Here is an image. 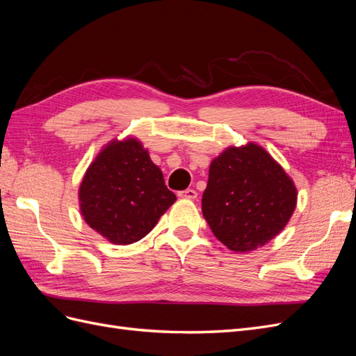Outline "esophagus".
<instances>
[{"instance_id": "34e87169", "label": "esophagus", "mask_w": 356, "mask_h": 356, "mask_svg": "<svg viewBox=\"0 0 356 356\" xmlns=\"http://www.w3.org/2000/svg\"><path fill=\"white\" fill-rule=\"evenodd\" d=\"M178 196L182 197V199H190V200H193V199L197 197V191H196V190H191V188H187V190H184V191H179Z\"/></svg>"}]
</instances>
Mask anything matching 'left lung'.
<instances>
[{
    "label": "left lung",
    "instance_id": "left-lung-1",
    "mask_svg": "<svg viewBox=\"0 0 356 356\" xmlns=\"http://www.w3.org/2000/svg\"><path fill=\"white\" fill-rule=\"evenodd\" d=\"M297 204V188L263 147H229L211 161L203 217L221 243L250 252L281 233Z\"/></svg>",
    "mask_w": 356,
    "mask_h": 356
}]
</instances>
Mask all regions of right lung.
<instances>
[{"instance_id": "obj_1", "label": "right lung", "mask_w": 356, "mask_h": 356, "mask_svg": "<svg viewBox=\"0 0 356 356\" xmlns=\"http://www.w3.org/2000/svg\"><path fill=\"white\" fill-rule=\"evenodd\" d=\"M175 200L148 149L132 136L106 144L79 188L84 221L114 245L141 241Z\"/></svg>"}]
</instances>
